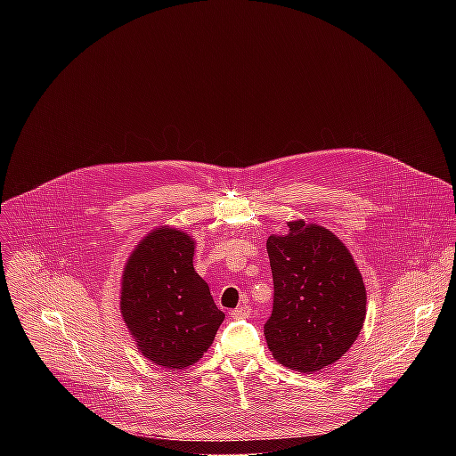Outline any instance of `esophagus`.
Here are the masks:
<instances>
[{
	"label": "esophagus",
	"mask_w": 456,
	"mask_h": 456,
	"mask_svg": "<svg viewBox=\"0 0 456 456\" xmlns=\"http://www.w3.org/2000/svg\"><path fill=\"white\" fill-rule=\"evenodd\" d=\"M248 314H250V306H247V305H240L238 308L231 310L232 319H245V317H248Z\"/></svg>",
	"instance_id": "34e87169"
}]
</instances>
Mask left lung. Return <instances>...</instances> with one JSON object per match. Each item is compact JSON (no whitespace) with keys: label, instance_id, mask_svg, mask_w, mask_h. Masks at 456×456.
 Here are the masks:
<instances>
[{"label":"left lung","instance_id":"8db88e82","mask_svg":"<svg viewBox=\"0 0 456 456\" xmlns=\"http://www.w3.org/2000/svg\"><path fill=\"white\" fill-rule=\"evenodd\" d=\"M274 281L265 339L274 359L314 373L341 359L366 317L362 276L345 243L329 229L289 222L287 236H269Z\"/></svg>","mask_w":456,"mask_h":456}]
</instances>
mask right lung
<instances>
[{"label":"right lung","mask_w":456,"mask_h":456,"mask_svg":"<svg viewBox=\"0 0 456 456\" xmlns=\"http://www.w3.org/2000/svg\"><path fill=\"white\" fill-rule=\"evenodd\" d=\"M194 240L176 229L151 231L129 256L120 312L151 362L182 370L202 359L225 317L192 267Z\"/></svg>","instance_id":"1"}]
</instances>
